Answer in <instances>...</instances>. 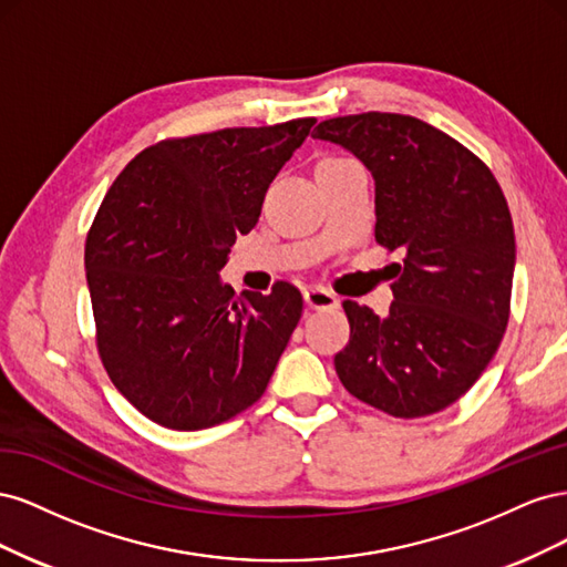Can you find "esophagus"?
<instances>
[{
    "label": "esophagus",
    "mask_w": 567,
    "mask_h": 567,
    "mask_svg": "<svg viewBox=\"0 0 567 567\" xmlns=\"http://www.w3.org/2000/svg\"><path fill=\"white\" fill-rule=\"evenodd\" d=\"M302 298L305 302L312 307V310H331V307H338L340 300L331 293V290H326L323 286H307L302 290Z\"/></svg>",
    "instance_id": "esophagus-1"
}]
</instances>
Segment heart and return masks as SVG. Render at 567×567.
Wrapping results in <instances>:
<instances>
[{"instance_id":"obj_1","label":"heart","mask_w":567,"mask_h":567,"mask_svg":"<svg viewBox=\"0 0 567 567\" xmlns=\"http://www.w3.org/2000/svg\"><path fill=\"white\" fill-rule=\"evenodd\" d=\"M336 163H346V158H323L319 165H336Z\"/></svg>"}]
</instances>
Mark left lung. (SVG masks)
I'll use <instances>...</instances> for the list:
<instances>
[{"mask_svg": "<svg viewBox=\"0 0 567 567\" xmlns=\"http://www.w3.org/2000/svg\"><path fill=\"white\" fill-rule=\"evenodd\" d=\"M375 182V241L402 250L388 317L342 302L350 342L333 359L350 394L398 419L447 409L504 338L516 236L499 182L475 153L419 117L359 113L319 123Z\"/></svg>", "mask_w": 567, "mask_h": 567, "instance_id": "8db88e82", "label": "left lung"}]
</instances>
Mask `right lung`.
<instances>
[{
  "label": "right lung",
  "instance_id": "obj_1",
  "mask_svg": "<svg viewBox=\"0 0 567 567\" xmlns=\"http://www.w3.org/2000/svg\"><path fill=\"white\" fill-rule=\"evenodd\" d=\"M315 117L227 127L144 148L117 175L84 244L96 348L113 385L173 431H203L262 398L302 296H234L219 269L262 213Z\"/></svg>",
  "mask_w": 567,
  "mask_h": 567
}]
</instances>
